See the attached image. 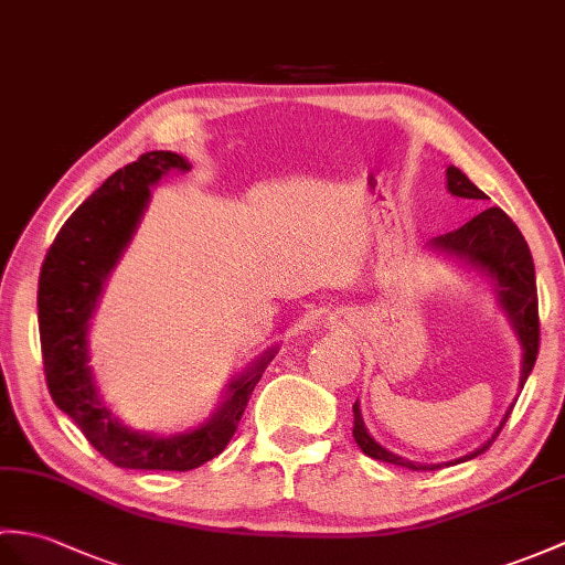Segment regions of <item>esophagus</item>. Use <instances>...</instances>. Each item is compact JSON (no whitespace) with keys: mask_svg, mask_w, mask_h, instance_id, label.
Listing matches in <instances>:
<instances>
[{"mask_svg":"<svg viewBox=\"0 0 565 565\" xmlns=\"http://www.w3.org/2000/svg\"><path fill=\"white\" fill-rule=\"evenodd\" d=\"M347 315H334V318H330V322L334 324V327H344L347 324Z\"/></svg>","mask_w":565,"mask_h":565,"instance_id":"obj_1","label":"esophagus"}]
</instances>
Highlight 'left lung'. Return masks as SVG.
I'll use <instances>...</instances> for the list:
<instances>
[{
  "label": "left lung",
  "mask_w": 565,
  "mask_h": 565,
  "mask_svg": "<svg viewBox=\"0 0 565 565\" xmlns=\"http://www.w3.org/2000/svg\"><path fill=\"white\" fill-rule=\"evenodd\" d=\"M445 178H448V190L455 196H465V200H487V194H483L475 185V182H471L462 173L460 168L450 166ZM430 247L438 253L465 259L467 265L487 271L489 277L495 281L498 300H501V308L505 310L508 320L513 322L518 339H520V347H522L520 387H524V380H527V375L532 373L536 353H540V303H536V279H534L532 253L527 247V241L522 238L520 228L513 223V218H510L503 209H498V206L483 209L481 214L467 221L465 226L445 233V235H438V238H433ZM510 412H513V406L505 412L501 426H498V430L493 433L489 443H483L479 450L469 452L455 462L475 460L477 455L487 452L489 445L495 440L498 433H501V428L505 426ZM353 438H356L359 448L365 455L373 457V460H380V462L406 467L412 471H433V469L443 467V465L409 462V460H404V457L385 450L383 445L375 443L371 433L365 430L359 402L353 404ZM455 462H445V467H450Z\"/></svg>",
  "instance_id": "left-lung-1"
}]
</instances>
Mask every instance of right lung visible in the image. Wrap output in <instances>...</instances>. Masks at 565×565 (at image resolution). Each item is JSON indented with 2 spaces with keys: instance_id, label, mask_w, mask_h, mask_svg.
<instances>
[{
  "instance_id": "right-lung-1",
  "label": "right lung",
  "mask_w": 565,
  "mask_h": 565,
  "mask_svg": "<svg viewBox=\"0 0 565 565\" xmlns=\"http://www.w3.org/2000/svg\"><path fill=\"white\" fill-rule=\"evenodd\" d=\"M190 163L173 151L141 153L117 170L64 221L38 279V324L47 390L86 440L125 469L188 471L223 452L238 430L255 385L277 349H267L228 383V397L200 428L156 438L122 426L98 397L88 369V320L103 284L120 259L147 209L149 188L166 173H185Z\"/></svg>"
}]
</instances>
